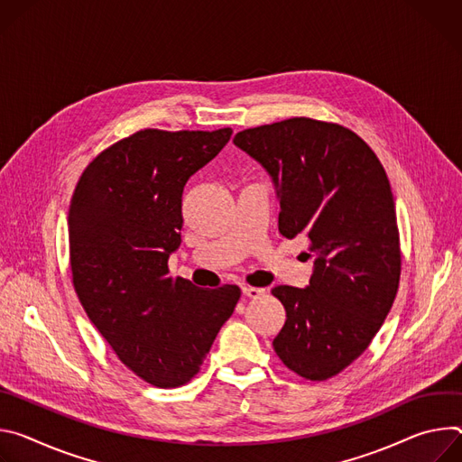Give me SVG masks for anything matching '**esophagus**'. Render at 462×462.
<instances>
[{
	"mask_svg": "<svg viewBox=\"0 0 462 462\" xmlns=\"http://www.w3.org/2000/svg\"><path fill=\"white\" fill-rule=\"evenodd\" d=\"M242 293L247 295V297H251V299H257V297H261V295L264 293V290H263V288H257V286L244 284V286H242Z\"/></svg>",
	"mask_w": 462,
	"mask_h": 462,
	"instance_id": "obj_1",
	"label": "esophagus"
}]
</instances>
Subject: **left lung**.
<instances>
[{
	"label": "left lung",
	"instance_id": "8db88e82",
	"mask_svg": "<svg viewBox=\"0 0 462 462\" xmlns=\"http://www.w3.org/2000/svg\"><path fill=\"white\" fill-rule=\"evenodd\" d=\"M235 144L273 178L281 235H304L316 254L309 288L272 290L286 309L273 348L300 378L328 380L365 352L398 291L389 178L373 148L337 123L291 117L242 130Z\"/></svg>",
	"mask_w": 462,
	"mask_h": 462
}]
</instances>
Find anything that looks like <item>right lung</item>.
<instances>
[{"instance_id":"1","label":"right lung","mask_w":462,"mask_h":462,"mask_svg":"<svg viewBox=\"0 0 462 462\" xmlns=\"http://www.w3.org/2000/svg\"><path fill=\"white\" fill-rule=\"evenodd\" d=\"M233 130H139L84 169L68 235L73 288L119 360L162 389L190 382L235 312L236 284L203 290L172 277L187 180L227 144Z\"/></svg>"}]
</instances>
